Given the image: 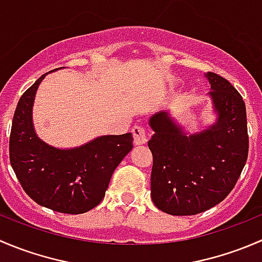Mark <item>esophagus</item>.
<instances>
[{
    "label": "esophagus",
    "mask_w": 262,
    "mask_h": 262,
    "mask_svg": "<svg viewBox=\"0 0 262 262\" xmlns=\"http://www.w3.org/2000/svg\"><path fill=\"white\" fill-rule=\"evenodd\" d=\"M133 133V138H134V144L136 146H142V144H146L148 138H147V134H146V129L143 126H139L136 125L132 130Z\"/></svg>",
    "instance_id": "34e87169"
}]
</instances>
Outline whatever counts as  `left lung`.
Here are the masks:
<instances>
[{
	"label": "left lung",
	"instance_id": "8db88e82",
	"mask_svg": "<svg viewBox=\"0 0 262 262\" xmlns=\"http://www.w3.org/2000/svg\"><path fill=\"white\" fill-rule=\"evenodd\" d=\"M216 121L195 134L168 112L152 115L155 134L150 198L171 215H194L219 204L233 190L248 156L246 106L239 92L216 73H205Z\"/></svg>",
	"mask_w": 262,
	"mask_h": 262
}]
</instances>
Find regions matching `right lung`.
<instances>
[{"label": "right lung", "mask_w": 262, "mask_h": 262, "mask_svg": "<svg viewBox=\"0 0 262 262\" xmlns=\"http://www.w3.org/2000/svg\"><path fill=\"white\" fill-rule=\"evenodd\" d=\"M41 76L18 100L10 134V162L26 194L48 209L82 214L104 199L113 172L133 148L132 133L101 136L60 149L35 133L33 104Z\"/></svg>", "instance_id": "right-lung-1"}]
</instances>
